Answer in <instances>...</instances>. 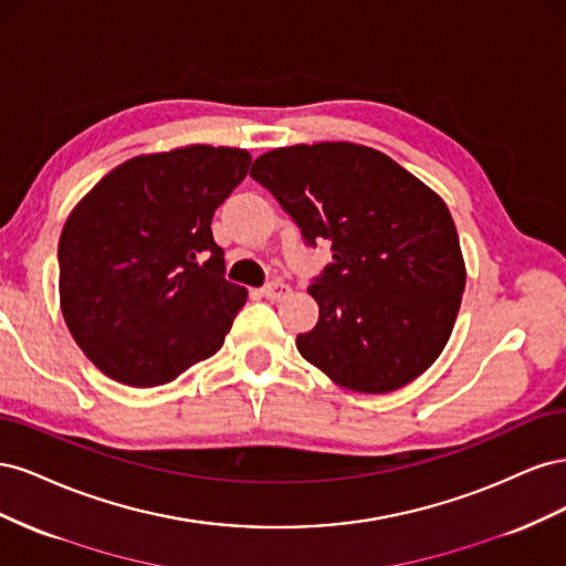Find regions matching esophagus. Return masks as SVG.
Returning a JSON list of instances; mask_svg holds the SVG:
<instances>
[{
	"label": "esophagus",
	"mask_w": 566,
	"mask_h": 566,
	"mask_svg": "<svg viewBox=\"0 0 566 566\" xmlns=\"http://www.w3.org/2000/svg\"><path fill=\"white\" fill-rule=\"evenodd\" d=\"M260 293H262V297H266L271 302H279V300H283L290 293V287L285 283H281V281H273V283H266L260 290Z\"/></svg>",
	"instance_id": "1"
}]
</instances>
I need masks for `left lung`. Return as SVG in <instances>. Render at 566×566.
<instances>
[{
    "label": "left lung",
    "instance_id": "8db88e82",
    "mask_svg": "<svg viewBox=\"0 0 566 566\" xmlns=\"http://www.w3.org/2000/svg\"><path fill=\"white\" fill-rule=\"evenodd\" d=\"M250 177L293 217L306 245L333 262L310 285L316 328L297 349L352 391H394L447 347L465 290L453 217L385 153L347 142L287 146L254 160Z\"/></svg>",
    "mask_w": 566,
    "mask_h": 566
}]
</instances>
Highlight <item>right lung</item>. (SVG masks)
Wrapping results in <instances>:
<instances>
[{"mask_svg":"<svg viewBox=\"0 0 566 566\" xmlns=\"http://www.w3.org/2000/svg\"><path fill=\"white\" fill-rule=\"evenodd\" d=\"M250 163L248 150L227 146L132 158L67 217L61 312L108 378L158 387L224 345L248 290L224 279L210 224Z\"/></svg>","mask_w":566,"mask_h":566,"instance_id":"obj_1","label":"right lung"}]
</instances>
